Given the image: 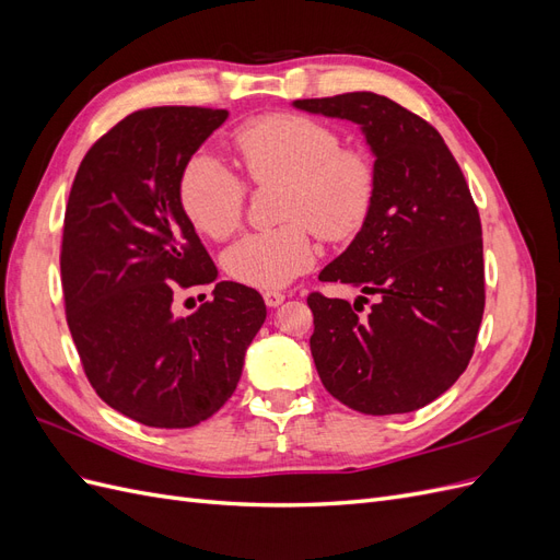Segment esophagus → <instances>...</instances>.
Masks as SVG:
<instances>
[{
  "label": "esophagus",
  "mask_w": 560,
  "mask_h": 560,
  "mask_svg": "<svg viewBox=\"0 0 560 560\" xmlns=\"http://www.w3.org/2000/svg\"><path fill=\"white\" fill-rule=\"evenodd\" d=\"M264 301H266L268 308H276V306H280V303L284 301V294L276 292V290H268V292H264Z\"/></svg>",
  "instance_id": "esophagus-1"
}]
</instances>
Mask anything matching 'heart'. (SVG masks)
Wrapping results in <instances>:
<instances>
[{
    "mask_svg": "<svg viewBox=\"0 0 560 560\" xmlns=\"http://www.w3.org/2000/svg\"><path fill=\"white\" fill-rule=\"evenodd\" d=\"M254 184H284L280 229L249 233L224 254L226 273L247 287L276 290L315 261L313 231L327 243L350 241L376 198V167L362 149L341 147L331 126L303 114H266L233 135ZM247 202L241 175L210 154H196L179 177V206L196 231L226 241Z\"/></svg>",
    "mask_w": 560,
    "mask_h": 560,
    "instance_id": "heart-1",
    "label": "heart"
}]
</instances>
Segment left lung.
Returning <instances> with one entry per match:
<instances>
[{"mask_svg":"<svg viewBox=\"0 0 560 560\" xmlns=\"http://www.w3.org/2000/svg\"><path fill=\"white\" fill-rule=\"evenodd\" d=\"M362 126L374 151V208L350 247L319 273L364 294H308L322 385L366 416L409 413L460 378L477 343L486 290L481 219L460 165L425 118L376 93L296 100ZM378 295L362 316L361 301Z\"/></svg>","mask_w":560,"mask_h":560,"instance_id":"obj_1","label":"left lung"}]
</instances>
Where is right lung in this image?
Masks as SVG:
<instances>
[{
    "instance_id": "1",
    "label": "right lung",
    "mask_w": 560,
    "mask_h": 560,
    "mask_svg": "<svg viewBox=\"0 0 560 560\" xmlns=\"http://www.w3.org/2000/svg\"><path fill=\"white\" fill-rule=\"evenodd\" d=\"M226 109L151 107L118 121L83 156L65 210L60 278L67 327L97 397L149 428H194L243 374L266 319L252 287L173 313L177 290L217 268L179 206V177Z\"/></svg>"
}]
</instances>
